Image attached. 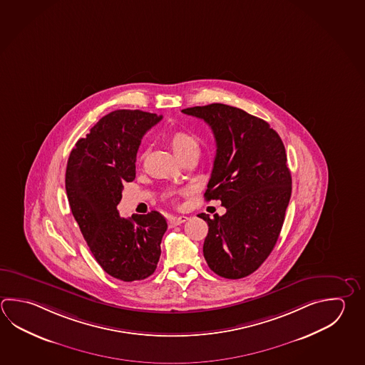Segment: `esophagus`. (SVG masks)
I'll use <instances>...</instances> for the list:
<instances>
[{"mask_svg":"<svg viewBox=\"0 0 365 365\" xmlns=\"http://www.w3.org/2000/svg\"><path fill=\"white\" fill-rule=\"evenodd\" d=\"M186 220H188V217H187V215H179V217H170V218H169V225H170V227H175V226H179V225L185 223Z\"/></svg>","mask_w":365,"mask_h":365,"instance_id":"34e87169","label":"esophagus"}]
</instances>
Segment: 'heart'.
<instances>
[{
  "label": "heart",
  "instance_id": "obj_1",
  "mask_svg": "<svg viewBox=\"0 0 365 365\" xmlns=\"http://www.w3.org/2000/svg\"><path fill=\"white\" fill-rule=\"evenodd\" d=\"M168 142L179 160L191 152L200 151L199 142L186 131H174L168 137Z\"/></svg>",
  "mask_w": 365,
  "mask_h": 365
}]
</instances>
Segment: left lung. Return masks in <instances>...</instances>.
Instances as JSON below:
<instances>
[{
  "label": "left lung",
  "mask_w": 365,
  "mask_h": 365,
  "mask_svg": "<svg viewBox=\"0 0 365 365\" xmlns=\"http://www.w3.org/2000/svg\"><path fill=\"white\" fill-rule=\"evenodd\" d=\"M213 130L217 153L205 199L220 200L225 215H197L209 226L204 257L217 275L253 274L275 247L292 195L282 138L269 123L227 104L182 110Z\"/></svg>",
  "instance_id": "1"
}]
</instances>
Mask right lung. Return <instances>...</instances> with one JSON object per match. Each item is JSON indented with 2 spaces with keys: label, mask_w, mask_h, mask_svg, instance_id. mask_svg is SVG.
I'll use <instances>...</instances> for the list:
<instances>
[{
  "label": "right lung",
  "mask_w": 365,
  "mask_h": 365,
  "mask_svg": "<svg viewBox=\"0 0 365 365\" xmlns=\"http://www.w3.org/2000/svg\"><path fill=\"white\" fill-rule=\"evenodd\" d=\"M161 118L139 110H113L69 153L66 191L72 214L96 262L123 282L155 272L168 228L156 210L128 220L117 212L125 183L135 178L140 140Z\"/></svg>",
  "instance_id": "1"
}]
</instances>
